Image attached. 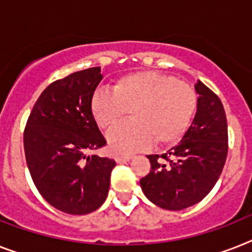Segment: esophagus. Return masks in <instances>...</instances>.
<instances>
[{"label":"esophagus","instance_id":"obj_1","mask_svg":"<svg viewBox=\"0 0 252 252\" xmlns=\"http://www.w3.org/2000/svg\"><path fill=\"white\" fill-rule=\"evenodd\" d=\"M131 157H132V156H130V155H127V156H116V157H114V159H116V162H118V163H121V162L130 161Z\"/></svg>","mask_w":252,"mask_h":252}]
</instances>
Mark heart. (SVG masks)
Listing matches in <instances>:
<instances>
[{
	"label": "heart",
	"instance_id": "obj_1",
	"mask_svg": "<svg viewBox=\"0 0 252 252\" xmlns=\"http://www.w3.org/2000/svg\"><path fill=\"white\" fill-rule=\"evenodd\" d=\"M198 97L192 86L172 76L141 70L121 76L112 91L97 90L90 109L96 125L109 130L130 112L132 121L109 131L108 145L113 153H132L178 143L189 128Z\"/></svg>",
	"mask_w": 252,
	"mask_h": 252
}]
</instances>
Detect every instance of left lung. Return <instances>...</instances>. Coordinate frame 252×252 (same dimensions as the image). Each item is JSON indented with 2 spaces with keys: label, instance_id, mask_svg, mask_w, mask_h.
Wrapping results in <instances>:
<instances>
[{
  "label": "left lung",
  "instance_id": "left-lung-1",
  "mask_svg": "<svg viewBox=\"0 0 252 252\" xmlns=\"http://www.w3.org/2000/svg\"><path fill=\"white\" fill-rule=\"evenodd\" d=\"M194 89L198 104L192 125L176 147L148 156L151 171L140 179L147 198L162 209L178 211L202 201L225 165L228 125L223 104L201 81Z\"/></svg>",
  "mask_w": 252,
  "mask_h": 252
}]
</instances>
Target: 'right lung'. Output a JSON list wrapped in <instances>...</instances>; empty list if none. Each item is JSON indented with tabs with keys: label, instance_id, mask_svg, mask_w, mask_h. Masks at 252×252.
<instances>
[{
	"label": "right lung",
	"instance_id": "add662e5",
	"mask_svg": "<svg viewBox=\"0 0 252 252\" xmlns=\"http://www.w3.org/2000/svg\"><path fill=\"white\" fill-rule=\"evenodd\" d=\"M100 66L74 72L42 91L24 128V152L39 194L55 209L85 215L99 209L116 162L93 152L107 144L91 114Z\"/></svg>",
	"mask_w": 252,
	"mask_h": 252
}]
</instances>
